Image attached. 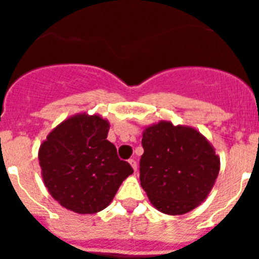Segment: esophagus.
Returning <instances> with one entry per match:
<instances>
[{"label":"esophagus","mask_w":259,"mask_h":259,"mask_svg":"<svg viewBox=\"0 0 259 259\" xmlns=\"http://www.w3.org/2000/svg\"><path fill=\"white\" fill-rule=\"evenodd\" d=\"M128 162H130V164H131V166H132V168H134V170L136 171L137 170V162L135 161L134 158H132V159H130V161H128Z\"/></svg>","instance_id":"34e87169"}]
</instances>
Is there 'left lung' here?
Listing matches in <instances>:
<instances>
[{"label":"left lung","mask_w":259,"mask_h":259,"mask_svg":"<svg viewBox=\"0 0 259 259\" xmlns=\"http://www.w3.org/2000/svg\"><path fill=\"white\" fill-rule=\"evenodd\" d=\"M141 144V187L155 209L182 215L206 200L218 178L221 159L202 134L161 120L145 127Z\"/></svg>","instance_id":"8db88e82"}]
</instances>
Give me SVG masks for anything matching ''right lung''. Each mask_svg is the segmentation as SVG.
<instances>
[{
    "mask_svg": "<svg viewBox=\"0 0 259 259\" xmlns=\"http://www.w3.org/2000/svg\"><path fill=\"white\" fill-rule=\"evenodd\" d=\"M109 128V122L97 114H76L59 123L40 145L45 187L67 210L77 214L101 211L134 172L106 140Z\"/></svg>",
    "mask_w": 259,
    "mask_h": 259,
    "instance_id": "right-lung-1",
    "label": "right lung"
}]
</instances>
